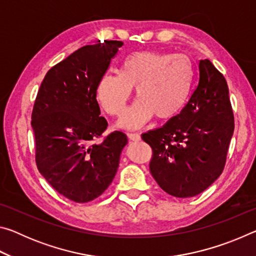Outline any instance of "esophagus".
<instances>
[{
    "label": "esophagus",
    "instance_id": "34e87169",
    "mask_svg": "<svg viewBox=\"0 0 256 256\" xmlns=\"http://www.w3.org/2000/svg\"><path fill=\"white\" fill-rule=\"evenodd\" d=\"M128 138L131 141H140V140H141V136H140V134H138V133L128 132Z\"/></svg>",
    "mask_w": 256,
    "mask_h": 256
}]
</instances>
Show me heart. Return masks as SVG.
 Here are the masks:
<instances>
[{"mask_svg": "<svg viewBox=\"0 0 256 256\" xmlns=\"http://www.w3.org/2000/svg\"><path fill=\"white\" fill-rule=\"evenodd\" d=\"M193 66L185 55L136 52L124 58L120 73L108 72L98 82L97 96L108 114L120 116L136 88L138 102L123 115L120 124L136 128L152 116L174 118L188 102Z\"/></svg>", "mask_w": 256, "mask_h": 256, "instance_id": "b5f03b06", "label": "heart"}]
</instances>
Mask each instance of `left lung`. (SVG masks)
<instances>
[{
  "instance_id": "left-lung-1",
  "label": "left lung",
  "mask_w": 256,
  "mask_h": 256,
  "mask_svg": "<svg viewBox=\"0 0 256 256\" xmlns=\"http://www.w3.org/2000/svg\"><path fill=\"white\" fill-rule=\"evenodd\" d=\"M198 72L180 114L141 136L152 149L151 175L176 198L196 196L222 175L235 128L224 76L209 60H200Z\"/></svg>"
}]
</instances>
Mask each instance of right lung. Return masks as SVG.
Returning <instances> with one entry per match:
<instances>
[{"label": "right lung", "mask_w": 256, "mask_h": 256, "mask_svg": "<svg viewBox=\"0 0 256 256\" xmlns=\"http://www.w3.org/2000/svg\"><path fill=\"white\" fill-rule=\"evenodd\" d=\"M123 45L104 40L81 47L46 73L32 114L34 159L60 194L76 203L92 201L114 180L126 134L100 116L97 86ZM103 138L100 144H92Z\"/></svg>", "instance_id": "1"}]
</instances>
